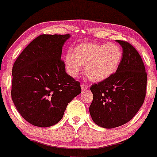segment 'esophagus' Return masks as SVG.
I'll return each instance as SVG.
<instances>
[{
	"instance_id": "34e87169",
	"label": "esophagus",
	"mask_w": 157,
	"mask_h": 157,
	"mask_svg": "<svg viewBox=\"0 0 157 157\" xmlns=\"http://www.w3.org/2000/svg\"><path fill=\"white\" fill-rule=\"evenodd\" d=\"M80 86H81L82 90H86V89H88V85L85 84V83H82V84L80 85Z\"/></svg>"
}]
</instances>
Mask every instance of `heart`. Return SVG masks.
<instances>
[{
  "mask_svg": "<svg viewBox=\"0 0 157 157\" xmlns=\"http://www.w3.org/2000/svg\"><path fill=\"white\" fill-rule=\"evenodd\" d=\"M122 50L115 43H85L79 45L65 56V65L71 76L78 75L85 65V74L94 82L113 75L122 59Z\"/></svg>",
  "mask_w": 157,
  "mask_h": 157,
  "instance_id": "b5f03b06",
  "label": "heart"
}]
</instances>
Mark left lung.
Segmentation results:
<instances>
[{"instance_id": "obj_1", "label": "left lung", "mask_w": 157, "mask_h": 157, "mask_svg": "<svg viewBox=\"0 0 157 157\" xmlns=\"http://www.w3.org/2000/svg\"><path fill=\"white\" fill-rule=\"evenodd\" d=\"M123 49L121 64L108 79L90 87L93 99L90 106L93 121L105 128L128 122L144 102L147 74L140 54L129 42L116 40Z\"/></svg>"}]
</instances>
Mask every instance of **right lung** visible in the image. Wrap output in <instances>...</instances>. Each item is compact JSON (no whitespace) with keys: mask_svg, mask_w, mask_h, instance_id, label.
I'll use <instances>...</instances> for the list:
<instances>
[{"mask_svg":"<svg viewBox=\"0 0 157 157\" xmlns=\"http://www.w3.org/2000/svg\"><path fill=\"white\" fill-rule=\"evenodd\" d=\"M69 34L41 35L14 62L11 97L21 116L31 124H57L67 105L81 93L80 82L68 75L61 58Z\"/></svg>","mask_w":157,"mask_h":157,"instance_id":"add662e5","label":"right lung"}]
</instances>
